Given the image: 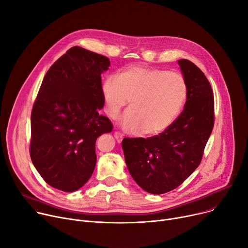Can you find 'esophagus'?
Instances as JSON below:
<instances>
[{"instance_id":"obj_1","label":"esophagus","mask_w":248,"mask_h":248,"mask_svg":"<svg viewBox=\"0 0 248 248\" xmlns=\"http://www.w3.org/2000/svg\"><path fill=\"white\" fill-rule=\"evenodd\" d=\"M114 137H115L116 140H117V142H121L122 139H123V134L120 133V132H118V131H115Z\"/></svg>"}]
</instances>
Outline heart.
Returning a JSON list of instances; mask_svg holds the SVG:
<instances>
[{"instance_id":"1","label":"heart","mask_w":248,"mask_h":248,"mask_svg":"<svg viewBox=\"0 0 248 248\" xmlns=\"http://www.w3.org/2000/svg\"><path fill=\"white\" fill-rule=\"evenodd\" d=\"M105 110L116 119L129 100L130 109L121 119L127 131L141 135L162 132L176 119L183 108L188 88L184 77L176 72L130 66L101 86Z\"/></svg>"}]
</instances>
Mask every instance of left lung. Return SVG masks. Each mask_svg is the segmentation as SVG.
Returning a JSON list of instances; mask_svg holds the SVG:
<instances>
[{
	"instance_id": "left-lung-1",
	"label": "left lung",
	"mask_w": 248,
	"mask_h": 248,
	"mask_svg": "<svg viewBox=\"0 0 248 248\" xmlns=\"http://www.w3.org/2000/svg\"><path fill=\"white\" fill-rule=\"evenodd\" d=\"M187 83L184 110L162 133L124 138L127 168L145 191L163 194L177 188L198 167L214 125V97L209 81L192 62L178 60Z\"/></svg>"
}]
</instances>
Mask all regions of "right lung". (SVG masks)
<instances>
[{
    "label": "right lung",
    "instance_id": "add662e5",
    "mask_svg": "<svg viewBox=\"0 0 248 248\" xmlns=\"http://www.w3.org/2000/svg\"><path fill=\"white\" fill-rule=\"evenodd\" d=\"M107 57L72 47L48 70L31 115L30 155L42 178L64 192L78 190L96 165L97 138L113 125L104 106L101 74Z\"/></svg>",
    "mask_w": 248,
    "mask_h": 248
}]
</instances>
